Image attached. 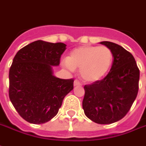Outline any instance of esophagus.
<instances>
[{
	"mask_svg": "<svg viewBox=\"0 0 146 146\" xmlns=\"http://www.w3.org/2000/svg\"><path fill=\"white\" fill-rule=\"evenodd\" d=\"M74 86H82V82H79L78 80H74Z\"/></svg>",
	"mask_w": 146,
	"mask_h": 146,
	"instance_id": "1",
	"label": "esophagus"
}]
</instances>
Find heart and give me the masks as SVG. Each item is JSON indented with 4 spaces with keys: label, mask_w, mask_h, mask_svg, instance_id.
<instances>
[{
    "label": "heart",
    "mask_w": 146,
    "mask_h": 146,
    "mask_svg": "<svg viewBox=\"0 0 146 146\" xmlns=\"http://www.w3.org/2000/svg\"><path fill=\"white\" fill-rule=\"evenodd\" d=\"M113 57L112 51L107 46H83L73 50L62 65L69 70L80 69L81 77L85 82H95L109 72Z\"/></svg>",
    "instance_id": "b5f03b06"
}]
</instances>
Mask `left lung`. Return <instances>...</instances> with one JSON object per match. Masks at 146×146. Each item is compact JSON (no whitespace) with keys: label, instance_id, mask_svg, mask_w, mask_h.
I'll use <instances>...</instances> for the list:
<instances>
[{"label":"left lung","instance_id":"obj_1","mask_svg":"<svg viewBox=\"0 0 146 146\" xmlns=\"http://www.w3.org/2000/svg\"><path fill=\"white\" fill-rule=\"evenodd\" d=\"M100 43L112 51V67L102 80L84 86L82 107L90 120L108 124L120 121L131 109L139 92L140 72L132 54L121 46Z\"/></svg>","mask_w":146,"mask_h":146}]
</instances>
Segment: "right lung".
<instances>
[{"label":"right lung","mask_w":146,"mask_h":146,"mask_svg":"<svg viewBox=\"0 0 146 146\" xmlns=\"http://www.w3.org/2000/svg\"><path fill=\"white\" fill-rule=\"evenodd\" d=\"M66 45L37 40L17 52L9 70V98L17 112L32 124H44L57 115L74 79L53 74Z\"/></svg>","instance_id":"add662e5"}]
</instances>
